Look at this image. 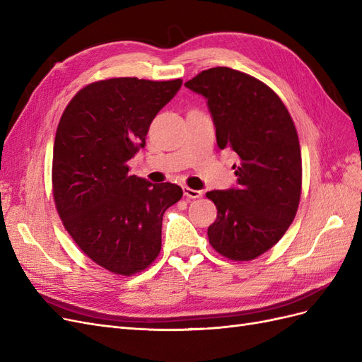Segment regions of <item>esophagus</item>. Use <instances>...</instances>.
I'll list each match as a JSON object with an SVG mask.
<instances>
[{
    "label": "esophagus",
    "mask_w": 362,
    "mask_h": 362,
    "mask_svg": "<svg viewBox=\"0 0 362 362\" xmlns=\"http://www.w3.org/2000/svg\"><path fill=\"white\" fill-rule=\"evenodd\" d=\"M182 192H184L185 198H190V199L201 198V196H202V190H193V189H189V187H184Z\"/></svg>",
    "instance_id": "1"
}]
</instances>
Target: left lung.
I'll use <instances>...</instances> for the list:
<instances>
[{
	"instance_id": "8db88e82",
	"label": "left lung",
	"mask_w": 362,
	"mask_h": 362,
	"mask_svg": "<svg viewBox=\"0 0 362 362\" xmlns=\"http://www.w3.org/2000/svg\"><path fill=\"white\" fill-rule=\"evenodd\" d=\"M184 86L205 98L218 148L238 158L235 187L206 193L217 206L208 238L226 258L254 259L279 242L299 206L302 158L293 119L270 87L234 69H206Z\"/></svg>"
}]
</instances>
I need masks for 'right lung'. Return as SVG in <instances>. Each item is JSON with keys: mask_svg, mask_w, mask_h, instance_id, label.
I'll use <instances>...</instances> for the list:
<instances>
[{"mask_svg": "<svg viewBox=\"0 0 362 362\" xmlns=\"http://www.w3.org/2000/svg\"><path fill=\"white\" fill-rule=\"evenodd\" d=\"M182 80L112 78L86 86L64 108L52 156L54 201L74 242L96 264L129 276L161 249L163 214L177 184L131 175L152 120Z\"/></svg>", "mask_w": 362, "mask_h": 362, "instance_id": "right-lung-1", "label": "right lung"}]
</instances>
